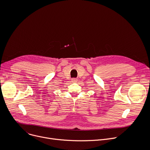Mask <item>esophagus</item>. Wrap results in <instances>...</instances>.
Masks as SVG:
<instances>
[{
  "label": "esophagus",
  "instance_id": "1",
  "mask_svg": "<svg viewBox=\"0 0 150 150\" xmlns=\"http://www.w3.org/2000/svg\"><path fill=\"white\" fill-rule=\"evenodd\" d=\"M72 81L73 82H76L77 81V79H76V78H72Z\"/></svg>",
  "mask_w": 150,
  "mask_h": 150
}]
</instances>
